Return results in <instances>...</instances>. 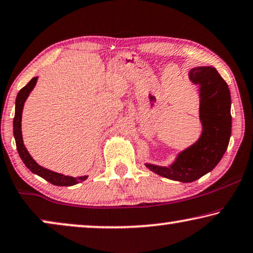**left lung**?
Masks as SVG:
<instances>
[{"instance_id":"1","label":"left lung","mask_w":253,"mask_h":253,"mask_svg":"<svg viewBox=\"0 0 253 253\" xmlns=\"http://www.w3.org/2000/svg\"><path fill=\"white\" fill-rule=\"evenodd\" d=\"M189 78L199 84L202 136L179 154L169 167L145 164L158 175L181 182H193L211 172L226 152L232 133L230 91L218 71L211 66L195 67L189 72Z\"/></svg>"}]
</instances>
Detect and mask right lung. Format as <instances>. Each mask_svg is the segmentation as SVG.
<instances>
[{
  "label": "right lung",
  "instance_id": "add662e5",
  "mask_svg": "<svg viewBox=\"0 0 253 253\" xmlns=\"http://www.w3.org/2000/svg\"><path fill=\"white\" fill-rule=\"evenodd\" d=\"M38 78L35 77L28 83L26 86L21 88L19 90L18 95L16 98V111H15V118H13V135H15L16 145L18 154L20 156L21 161L24 162L25 165L31 172L38 174L39 176L43 177L44 180H47L48 182H50L55 186H74V184L83 182L87 179V176H80V177H73V176H67L63 175V174L52 172L50 169H44L37 164L33 158L31 157V155L28 154L27 149L25 148L24 142H23V135H21V115H23V108L24 103L26 101V98L30 95V92L33 89L35 84H37Z\"/></svg>",
  "mask_w": 253,
  "mask_h": 253
}]
</instances>
